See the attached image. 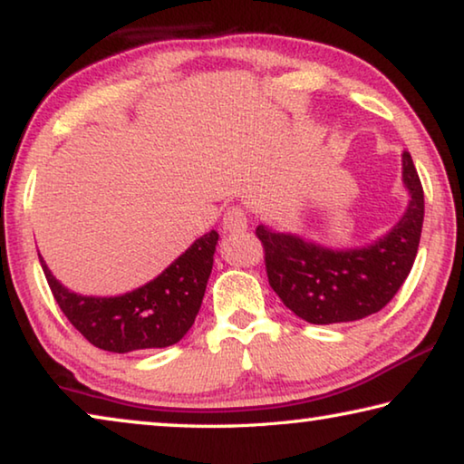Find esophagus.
<instances>
[{
	"mask_svg": "<svg viewBox=\"0 0 464 464\" xmlns=\"http://www.w3.org/2000/svg\"><path fill=\"white\" fill-rule=\"evenodd\" d=\"M243 229H247L246 210H243L241 207L227 208L225 215H223V231L235 233V231H243Z\"/></svg>",
	"mask_w": 464,
	"mask_h": 464,
	"instance_id": "1",
	"label": "esophagus"
}]
</instances>
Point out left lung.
<instances>
[{"label":"left lung","mask_w":464,"mask_h":464,"mask_svg":"<svg viewBox=\"0 0 464 464\" xmlns=\"http://www.w3.org/2000/svg\"><path fill=\"white\" fill-rule=\"evenodd\" d=\"M401 161L410 204L371 246L332 249L257 225L270 286L296 317L315 325L364 319L379 313L410 276L421 237L423 188L411 155L403 151Z\"/></svg>","instance_id":"8db88e82"}]
</instances>
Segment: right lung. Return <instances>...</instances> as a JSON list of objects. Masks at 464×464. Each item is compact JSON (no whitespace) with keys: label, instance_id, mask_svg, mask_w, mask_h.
<instances>
[{"label":"right lung","instance_id":"obj_1","mask_svg":"<svg viewBox=\"0 0 464 464\" xmlns=\"http://www.w3.org/2000/svg\"><path fill=\"white\" fill-rule=\"evenodd\" d=\"M218 233L196 239L160 276L119 296L77 295L53 276L41 257L54 301L85 340L100 350L127 354L178 343L198 315Z\"/></svg>","mask_w":464,"mask_h":464}]
</instances>
